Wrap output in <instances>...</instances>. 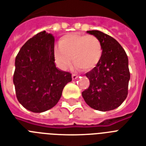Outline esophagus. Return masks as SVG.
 Returning a JSON list of instances; mask_svg holds the SVG:
<instances>
[{"label":"esophagus","instance_id":"1","mask_svg":"<svg viewBox=\"0 0 146 146\" xmlns=\"http://www.w3.org/2000/svg\"><path fill=\"white\" fill-rule=\"evenodd\" d=\"M72 78H73V79H76L78 78V76L76 74H72Z\"/></svg>","mask_w":146,"mask_h":146}]
</instances>
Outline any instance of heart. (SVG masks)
Returning a JSON list of instances; mask_svg holds the SVG:
<instances>
[{"instance_id": "heart-1", "label": "heart", "mask_w": 146, "mask_h": 146, "mask_svg": "<svg viewBox=\"0 0 146 146\" xmlns=\"http://www.w3.org/2000/svg\"><path fill=\"white\" fill-rule=\"evenodd\" d=\"M102 52V43L97 36L73 33L61 37L59 46L54 48V56L61 69L67 70L73 59L77 69L88 71L98 65Z\"/></svg>"}]
</instances>
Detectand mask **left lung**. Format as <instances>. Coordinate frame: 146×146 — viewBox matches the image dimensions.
I'll return each instance as SVG.
<instances>
[{
    "label": "left lung",
    "instance_id": "8db88e82",
    "mask_svg": "<svg viewBox=\"0 0 146 146\" xmlns=\"http://www.w3.org/2000/svg\"><path fill=\"white\" fill-rule=\"evenodd\" d=\"M102 43V56L94 68L85 75L89 87L82 92L85 103L96 110L106 112L120 106L128 94V58L113 37L100 31H88Z\"/></svg>",
    "mask_w": 146,
    "mask_h": 146
}]
</instances>
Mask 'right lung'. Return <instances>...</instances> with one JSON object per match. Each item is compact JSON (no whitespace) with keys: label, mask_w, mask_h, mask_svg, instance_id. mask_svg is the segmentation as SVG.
I'll return each mask as SVG.
<instances>
[{"label":"right lung","mask_w":146,"mask_h":146,"mask_svg":"<svg viewBox=\"0 0 146 146\" xmlns=\"http://www.w3.org/2000/svg\"><path fill=\"white\" fill-rule=\"evenodd\" d=\"M54 37L45 31L29 39L22 46L15 61L13 74L16 98L33 112L54 107L64 88L72 81L71 73L54 64Z\"/></svg>","instance_id":"obj_1"}]
</instances>
